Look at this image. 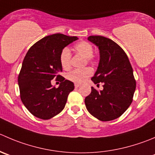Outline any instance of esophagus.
<instances>
[{
    "label": "esophagus",
    "mask_w": 155,
    "mask_h": 155,
    "mask_svg": "<svg viewBox=\"0 0 155 155\" xmlns=\"http://www.w3.org/2000/svg\"><path fill=\"white\" fill-rule=\"evenodd\" d=\"M79 86H80V85H79V84H77V83L75 84V88H79Z\"/></svg>",
    "instance_id": "esophagus-1"
}]
</instances>
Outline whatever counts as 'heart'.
<instances>
[{"mask_svg": "<svg viewBox=\"0 0 155 155\" xmlns=\"http://www.w3.org/2000/svg\"><path fill=\"white\" fill-rule=\"evenodd\" d=\"M75 50L81 54L88 61H91L93 55V47L88 41H82L75 45ZM71 53L70 49L65 48L63 49L60 55V63L64 70H68L70 67ZM92 73L91 69L85 68L81 70H73L67 74V79L75 83H82L85 82L87 78L89 77Z\"/></svg>", "mask_w": 155, "mask_h": 155, "instance_id": "1", "label": "heart"}]
</instances>
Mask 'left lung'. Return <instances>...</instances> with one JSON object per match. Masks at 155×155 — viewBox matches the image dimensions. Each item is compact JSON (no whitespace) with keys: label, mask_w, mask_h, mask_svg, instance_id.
Instances as JSON below:
<instances>
[{"label":"left lung","mask_w":155,"mask_h":155,"mask_svg":"<svg viewBox=\"0 0 155 155\" xmlns=\"http://www.w3.org/2000/svg\"><path fill=\"white\" fill-rule=\"evenodd\" d=\"M88 40L97 46L100 61L91 80L103 83V89L91 92L85 98L88 112L101 121L120 117L131 104L136 90V80L129 58L116 42L104 36L92 35Z\"/></svg>","instance_id":"1"}]
</instances>
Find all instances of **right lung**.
Listing matches in <instances>:
<instances>
[{
	"instance_id": "obj_1",
	"label": "right lung",
	"mask_w": 155,
	"mask_h": 155,
	"mask_svg": "<svg viewBox=\"0 0 155 155\" xmlns=\"http://www.w3.org/2000/svg\"><path fill=\"white\" fill-rule=\"evenodd\" d=\"M78 39L76 36L57 34L46 36L27 52L18 76L22 102L36 117L49 120L64 110L74 84L59 75L60 55L65 47ZM55 77L61 81L58 88L51 85Z\"/></svg>"
}]
</instances>
